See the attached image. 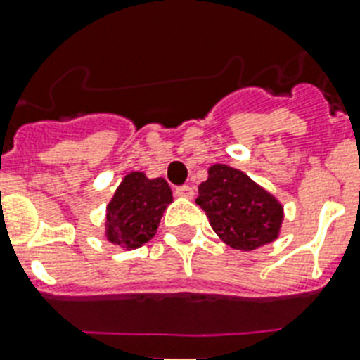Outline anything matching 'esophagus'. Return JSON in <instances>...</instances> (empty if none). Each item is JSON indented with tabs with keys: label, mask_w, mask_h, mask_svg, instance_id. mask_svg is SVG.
<instances>
[{
	"label": "esophagus",
	"mask_w": 360,
	"mask_h": 360,
	"mask_svg": "<svg viewBox=\"0 0 360 360\" xmlns=\"http://www.w3.org/2000/svg\"><path fill=\"white\" fill-rule=\"evenodd\" d=\"M175 195H179V198H186V200H190V198H194V188L188 185H183V186H177L175 188Z\"/></svg>",
	"instance_id": "1"
}]
</instances>
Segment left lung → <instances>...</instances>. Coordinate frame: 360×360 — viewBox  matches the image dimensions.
Wrapping results in <instances>:
<instances>
[{
  "label": "left lung",
  "mask_w": 360,
  "mask_h": 360,
  "mask_svg": "<svg viewBox=\"0 0 360 360\" xmlns=\"http://www.w3.org/2000/svg\"><path fill=\"white\" fill-rule=\"evenodd\" d=\"M198 192L195 203L205 210L210 227L227 246L251 251L279 233L283 207L246 174L214 165Z\"/></svg>",
  "instance_id": "left-lung-1"
}]
</instances>
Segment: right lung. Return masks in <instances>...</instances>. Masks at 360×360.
<instances>
[{
    "label": "right lung",
    "instance_id": "right-lung-1",
    "mask_svg": "<svg viewBox=\"0 0 360 360\" xmlns=\"http://www.w3.org/2000/svg\"><path fill=\"white\" fill-rule=\"evenodd\" d=\"M170 203L172 190L162 177L148 179L131 172L107 207V238L122 248H140L151 240Z\"/></svg>",
    "mask_w": 360,
    "mask_h": 360
}]
</instances>
